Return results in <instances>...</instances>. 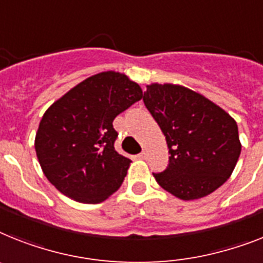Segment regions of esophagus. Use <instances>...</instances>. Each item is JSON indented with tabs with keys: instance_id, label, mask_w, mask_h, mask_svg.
I'll return each instance as SVG.
<instances>
[{
	"instance_id": "34e87169",
	"label": "esophagus",
	"mask_w": 263,
	"mask_h": 263,
	"mask_svg": "<svg viewBox=\"0 0 263 263\" xmlns=\"http://www.w3.org/2000/svg\"><path fill=\"white\" fill-rule=\"evenodd\" d=\"M138 157L142 158V160H145V158L147 157V152H146V151H142V152H141V153H140V155H138Z\"/></svg>"
}]
</instances>
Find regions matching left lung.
I'll return each mask as SVG.
<instances>
[{
    "label": "left lung",
    "instance_id": "obj_1",
    "mask_svg": "<svg viewBox=\"0 0 263 263\" xmlns=\"http://www.w3.org/2000/svg\"><path fill=\"white\" fill-rule=\"evenodd\" d=\"M144 103L165 136L169 162L153 173L181 200L200 199L227 181L240 155L238 125L203 95L175 84H149Z\"/></svg>",
    "mask_w": 263,
    "mask_h": 263
}]
</instances>
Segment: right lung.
<instances>
[{
    "mask_svg": "<svg viewBox=\"0 0 263 263\" xmlns=\"http://www.w3.org/2000/svg\"><path fill=\"white\" fill-rule=\"evenodd\" d=\"M141 98L138 84L107 71L83 80L45 111L34 149L56 190L87 204L118 190L132 161L114 147L118 133L112 121Z\"/></svg>",
    "mask_w": 263,
    "mask_h": 263,
    "instance_id": "obj_1",
    "label": "right lung"
}]
</instances>
